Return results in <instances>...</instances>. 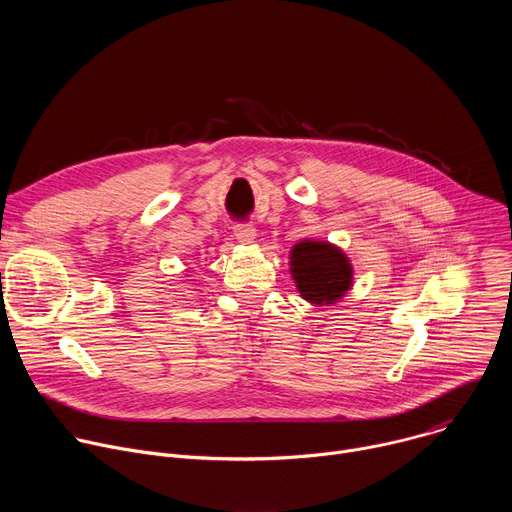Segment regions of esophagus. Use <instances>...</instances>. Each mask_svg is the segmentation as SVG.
Instances as JSON below:
<instances>
[{
	"label": "esophagus",
	"mask_w": 512,
	"mask_h": 512,
	"mask_svg": "<svg viewBox=\"0 0 512 512\" xmlns=\"http://www.w3.org/2000/svg\"><path fill=\"white\" fill-rule=\"evenodd\" d=\"M235 237H237V241L239 243H243V245H251L253 241H255V237H257V233H255V229L251 227V225H247V223H239V225H235Z\"/></svg>",
	"instance_id": "1"
}]
</instances>
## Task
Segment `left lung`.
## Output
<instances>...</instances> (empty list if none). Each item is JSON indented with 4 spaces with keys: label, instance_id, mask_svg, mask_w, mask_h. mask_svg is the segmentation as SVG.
Segmentation results:
<instances>
[{
    "label": "left lung",
    "instance_id": "left-lung-1",
    "mask_svg": "<svg viewBox=\"0 0 512 512\" xmlns=\"http://www.w3.org/2000/svg\"><path fill=\"white\" fill-rule=\"evenodd\" d=\"M289 271L304 300L316 306L336 304L352 287V265L342 249L326 241L304 239L289 253Z\"/></svg>",
    "mask_w": 512,
    "mask_h": 512
}]
</instances>
